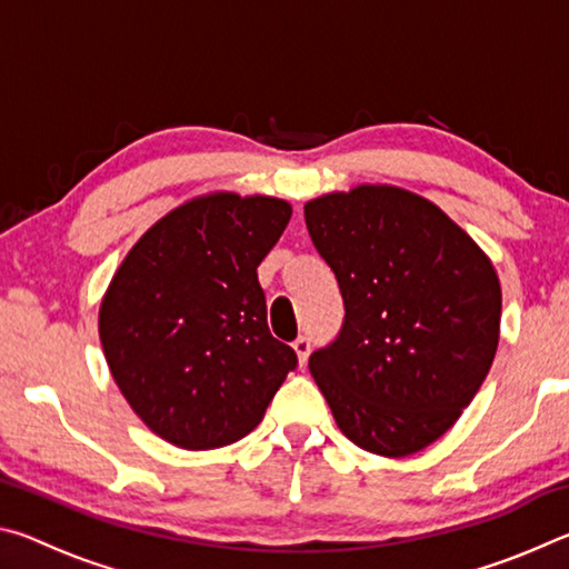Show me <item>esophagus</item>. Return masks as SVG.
<instances>
[{
  "instance_id": "esophagus-1",
  "label": "esophagus",
  "mask_w": 569,
  "mask_h": 569,
  "mask_svg": "<svg viewBox=\"0 0 569 569\" xmlns=\"http://www.w3.org/2000/svg\"><path fill=\"white\" fill-rule=\"evenodd\" d=\"M293 349L298 353V361L306 363L308 353H311V336H298V339L293 341Z\"/></svg>"
}]
</instances>
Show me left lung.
Returning a JSON list of instances; mask_svg holds the SVG:
<instances>
[{
  "instance_id": "1",
  "label": "left lung",
  "mask_w": 569,
  "mask_h": 569,
  "mask_svg": "<svg viewBox=\"0 0 569 569\" xmlns=\"http://www.w3.org/2000/svg\"><path fill=\"white\" fill-rule=\"evenodd\" d=\"M303 216L346 311L336 339L308 359L311 377L353 445L381 457L421 451L495 361V268L455 220L401 188L331 192Z\"/></svg>"
}]
</instances>
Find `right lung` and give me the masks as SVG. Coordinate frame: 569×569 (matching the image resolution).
Segmentation results:
<instances>
[{
	"label": "right lung",
	"instance_id": "add662e5",
	"mask_svg": "<svg viewBox=\"0 0 569 569\" xmlns=\"http://www.w3.org/2000/svg\"><path fill=\"white\" fill-rule=\"evenodd\" d=\"M291 220L278 198L190 200L124 258L100 306V341L134 413L170 445H233L263 419L291 346L266 319L261 266Z\"/></svg>",
	"mask_w": 569,
	"mask_h": 569
}]
</instances>
